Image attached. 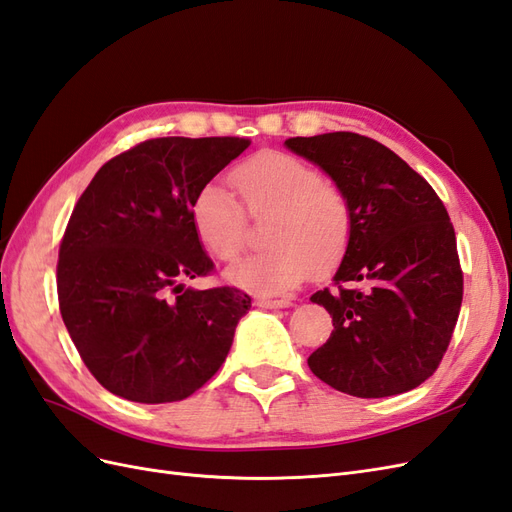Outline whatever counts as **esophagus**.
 I'll return each instance as SVG.
<instances>
[{"label":"esophagus","mask_w":512,"mask_h":512,"mask_svg":"<svg viewBox=\"0 0 512 512\" xmlns=\"http://www.w3.org/2000/svg\"><path fill=\"white\" fill-rule=\"evenodd\" d=\"M257 306L261 309H289L291 300H257Z\"/></svg>","instance_id":"1"}]
</instances>
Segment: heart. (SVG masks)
I'll use <instances>...</instances> for the list:
<instances>
[{"mask_svg": "<svg viewBox=\"0 0 512 512\" xmlns=\"http://www.w3.org/2000/svg\"><path fill=\"white\" fill-rule=\"evenodd\" d=\"M241 201L225 184L208 180L191 201L195 236L210 255L231 261L246 242L248 218H268L270 251L240 259L227 279L255 294H285L302 281L328 276L347 257L354 210L343 186L315 165L285 152H259L231 171Z\"/></svg>", "mask_w": 512, "mask_h": 512, "instance_id": "obj_1", "label": "heart"}]
</instances>
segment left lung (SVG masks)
Listing matches in <instances>:
<instances>
[{
  "label": "left lung",
  "instance_id": "left-lung-1",
  "mask_svg": "<svg viewBox=\"0 0 512 512\" xmlns=\"http://www.w3.org/2000/svg\"><path fill=\"white\" fill-rule=\"evenodd\" d=\"M285 143L341 184L354 210L334 289L311 296L334 330L309 356V369L360 399L420 386L440 367L463 300L455 227L442 199L375 139L326 133Z\"/></svg>",
  "mask_w": 512,
  "mask_h": 512
}]
</instances>
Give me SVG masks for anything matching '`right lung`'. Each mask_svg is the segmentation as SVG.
I'll return each instance as SVG.
<instances>
[{"label":"right lung","instance_id":"1","mask_svg":"<svg viewBox=\"0 0 512 512\" xmlns=\"http://www.w3.org/2000/svg\"><path fill=\"white\" fill-rule=\"evenodd\" d=\"M248 145L141 141L102 165L72 210L57 259L60 313L85 367L118 397L182 401L225 362L251 296L182 281L214 272L191 223L197 188Z\"/></svg>","mask_w":512,"mask_h":512}]
</instances>
